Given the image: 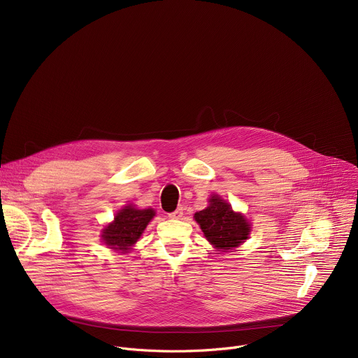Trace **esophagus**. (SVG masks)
<instances>
[{
    "label": "esophagus",
    "mask_w": 358,
    "mask_h": 358,
    "mask_svg": "<svg viewBox=\"0 0 358 358\" xmlns=\"http://www.w3.org/2000/svg\"><path fill=\"white\" fill-rule=\"evenodd\" d=\"M182 214H184V210H182V207H180V208H177L174 213H170V214H169V218H171V220H180V218L182 217Z\"/></svg>",
    "instance_id": "obj_1"
}]
</instances>
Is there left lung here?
<instances>
[{
    "label": "left lung",
    "instance_id": "obj_1",
    "mask_svg": "<svg viewBox=\"0 0 358 358\" xmlns=\"http://www.w3.org/2000/svg\"><path fill=\"white\" fill-rule=\"evenodd\" d=\"M194 218L207 241L221 252L238 248L248 239L250 232L248 220L235 213L229 203L217 194L210 198V206L195 213Z\"/></svg>",
    "mask_w": 358,
    "mask_h": 358
}]
</instances>
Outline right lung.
I'll list each match as a JSON object with an SVG mask.
<instances>
[{
	"instance_id": "obj_1",
	"label": "right lung",
	"mask_w": 358,
	"mask_h": 358,
	"mask_svg": "<svg viewBox=\"0 0 358 358\" xmlns=\"http://www.w3.org/2000/svg\"><path fill=\"white\" fill-rule=\"evenodd\" d=\"M155 215L152 208L137 210L133 206H126L116 214L115 221L101 231V239L110 249L127 253Z\"/></svg>"
}]
</instances>
